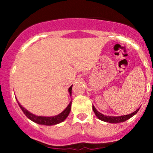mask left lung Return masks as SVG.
I'll return each instance as SVG.
<instances>
[{
  "label": "left lung",
  "mask_w": 153,
  "mask_h": 153,
  "mask_svg": "<svg viewBox=\"0 0 153 153\" xmlns=\"http://www.w3.org/2000/svg\"><path fill=\"white\" fill-rule=\"evenodd\" d=\"M92 109H93L94 112H95V114L96 115V116L98 117V118H99L100 120H101V121H106V122L115 123V124H116V123L124 122V121H126V120H128L129 118H130L131 117L133 116L134 115H135V114L138 112V111L139 110V109H136L135 112H133L132 113H131V114H129V115H122V116L115 117V116H106V115H103V114H101V112H98V111L96 110V109H95V106H92Z\"/></svg>",
  "instance_id": "obj_1"
}]
</instances>
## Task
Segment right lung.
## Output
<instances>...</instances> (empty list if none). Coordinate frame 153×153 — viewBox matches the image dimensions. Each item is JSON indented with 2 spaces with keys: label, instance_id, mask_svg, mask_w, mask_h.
Instances as JSON below:
<instances>
[{
  "label": "right lung",
  "instance_id": "obj_1",
  "mask_svg": "<svg viewBox=\"0 0 153 153\" xmlns=\"http://www.w3.org/2000/svg\"><path fill=\"white\" fill-rule=\"evenodd\" d=\"M72 85L69 88V92L70 95H72ZM71 104H72V102L69 103V105L67 106V107L66 108V109H64L61 113H60L59 115H55V116H52V117H44V116H38V115H33V114L30 113V112H28L25 108L23 107V106L18 103V105H19L20 107H21V110L24 112V113L25 114L26 116H27L28 118H29L31 121H32L35 123H37V124H38L47 125V126H51V125L59 124V123L64 121V120L67 118L69 112H70Z\"/></svg>",
  "mask_w": 153,
  "mask_h": 153
}]
</instances>
